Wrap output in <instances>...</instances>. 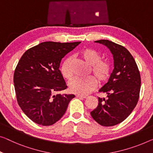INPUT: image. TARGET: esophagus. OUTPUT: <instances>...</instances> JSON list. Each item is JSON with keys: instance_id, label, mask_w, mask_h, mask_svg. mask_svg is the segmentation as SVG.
<instances>
[{"instance_id": "1", "label": "esophagus", "mask_w": 153, "mask_h": 153, "mask_svg": "<svg viewBox=\"0 0 153 153\" xmlns=\"http://www.w3.org/2000/svg\"><path fill=\"white\" fill-rule=\"evenodd\" d=\"M76 97H79V98H84V99H85V98H86V97H87L88 96H87V95H76Z\"/></svg>"}]
</instances>
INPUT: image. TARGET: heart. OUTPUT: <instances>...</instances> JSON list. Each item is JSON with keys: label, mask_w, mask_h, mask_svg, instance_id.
<instances>
[{"label": "heart", "mask_w": 153, "mask_h": 153, "mask_svg": "<svg viewBox=\"0 0 153 153\" xmlns=\"http://www.w3.org/2000/svg\"><path fill=\"white\" fill-rule=\"evenodd\" d=\"M79 55L86 63L91 65V71L99 82H104L108 79L111 74V65L108 61L102 60V56L98 51L91 48H86L79 51ZM71 62V58H66L60 68L62 76L67 79L71 78L73 76ZM97 83V79L93 76L76 77L71 81L70 91L79 95L88 94L94 89Z\"/></svg>", "instance_id": "1"}]
</instances>
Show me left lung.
<instances>
[{"label":"left lung","instance_id":"left-lung-1","mask_svg":"<svg viewBox=\"0 0 153 153\" xmlns=\"http://www.w3.org/2000/svg\"><path fill=\"white\" fill-rule=\"evenodd\" d=\"M105 45L113 55L114 69L108 82L99 92L107 99L98 98V105L91 112L93 120L103 126H113L126 119L140 97L141 77L137 65L124 47L108 40L95 41Z\"/></svg>","mask_w":153,"mask_h":153}]
</instances>
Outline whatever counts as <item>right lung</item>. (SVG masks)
Returning a JSON list of instances; mask_svg holds the SVG:
<instances>
[{"label": "right lung", "instance_id": "right-lung-1", "mask_svg": "<svg viewBox=\"0 0 153 153\" xmlns=\"http://www.w3.org/2000/svg\"><path fill=\"white\" fill-rule=\"evenodd\" d=\"M80 42H44L20 58L13 75L18 105L36 124L51 126L62 117L75 95H54L67 88L59 67L62 59Z\"/></svg>", "mask_w": 153, "mask_h": 153}]
</instances>
